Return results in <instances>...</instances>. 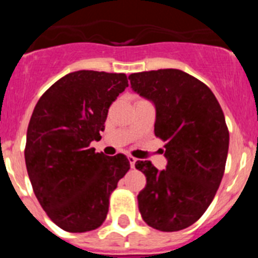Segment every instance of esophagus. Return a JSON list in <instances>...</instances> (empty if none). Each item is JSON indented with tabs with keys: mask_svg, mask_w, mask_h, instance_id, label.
Masks as SVG:
<instances>
[{
	"mask_svg": "<svg viewBox=\"0 0 258 258\" xmlns=\"http://www.w3.org/2000/svg\"><path fill=\"white\" fill-rule=\"evenodd\" d=\"M127 160H129V163H131V166H132V168H134V166H136V161H137L136 157H133V156H127Z\"/></svg>",
	"mask_w": 258,
	"mask_h": 258,
	"instance_id": "1",
	"label": "esophagus"
}]
</instances>
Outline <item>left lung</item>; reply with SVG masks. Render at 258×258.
Listing matches in <instances>:
<instances>
[{
    "label": "left lung",
    "mask_w": 258,
    "mask_h": 258,
    "mask_svg": "<svg viewBox=\"0 0 258 258\" xmlns=\"http://www.w3.org/2000/svg\"><path fill=\"white\" fill-rule=\"evenodd\" d=\"M132 89L155 104V136L165 142L166 169L138 160L146 175L138 208L149 226L179 231L211 206L220 187L229 151V129L211 89L183 71L138 72Z\"/></svg>",
    "instance_id": "left-lung-1"
}]
</instances>
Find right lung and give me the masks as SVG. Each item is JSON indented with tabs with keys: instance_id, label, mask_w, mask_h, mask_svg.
<instances>
[{
	"instance_id": "1",
	"label": "right lung",
	"mask_w": 258,
	"mask_h": 258,
	"mask_svg": "<svg viewBox=\"0 0 258 258\" xmlns=\"http://www.w3.org/2000/svg\"><path fill=\"white\" fill-rule=\"evenodd\" d=\"M125 74L76 71L38 99L27 131V172L50 220L68 232L92 231L107 217L109 195L131 169L126 156L90 147L101 140L109 106Z\"/></svg>"
}]
</instances>
